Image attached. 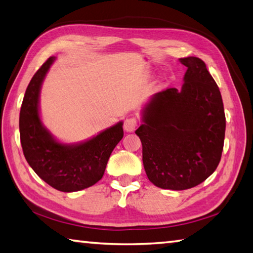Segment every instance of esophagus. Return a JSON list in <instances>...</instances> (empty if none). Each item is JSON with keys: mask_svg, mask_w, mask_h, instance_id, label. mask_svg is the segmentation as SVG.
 <instances>
[{"mask_svg": "<svg viewBox=\"0 0 253 253\" xmlns=\"http://www.w3.org/2000/svg\"><path fill=\"white\" fill-rule=\"evenodd\" d=\"M137 127V119L135 117H127L125 121H124V129L128 132H131L135 130Z\"/></svg>", "mask_w": 253, "mask_h": 253, "instance_id": "34e87169", "label": "esophagus"}]
</instances>
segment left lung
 Masks as SVG:
<instances>
[{
	"label": "left lung",
	"mask_w": 253,
	"mask_h": 253,
	"mask_svg": "<svg viewBox=\"0 0 253 253\" xmlns=\"http://www.w3.org/2000/svg\"><path fill=\"white\" fill-rule=\"evenodd\" d=\"M180 62L187 67L181 89L155 94L135 131L147 177L171 190L196 187L217 169L226 131L221 94L205 62L194 56Z\"/></svg>",
	"instance_id": "1"
}]
</instances>
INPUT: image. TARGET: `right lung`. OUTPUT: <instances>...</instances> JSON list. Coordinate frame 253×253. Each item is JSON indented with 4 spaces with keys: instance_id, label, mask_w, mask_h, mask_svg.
<instances>
[{
    "instance_id": "right-lung-1",
    "label": "right lung",
    "mask_w": 253,
    "mask_h": 253,
    "mask_svg": "<svg viewBox=\"0 0 253 253\" xmlns=\"http://www.w3.org/2000/svg\"><path fill=\"white\" fill-rule=\"evenodd\" d=\"M55 57H49L32 77L20 112V137L26 162L38 176L59 191L73 192L102 179L115 147L124 136L123 123L79 145H63L42 125L39 96Z\"/></svg>"
}]
</instances>
